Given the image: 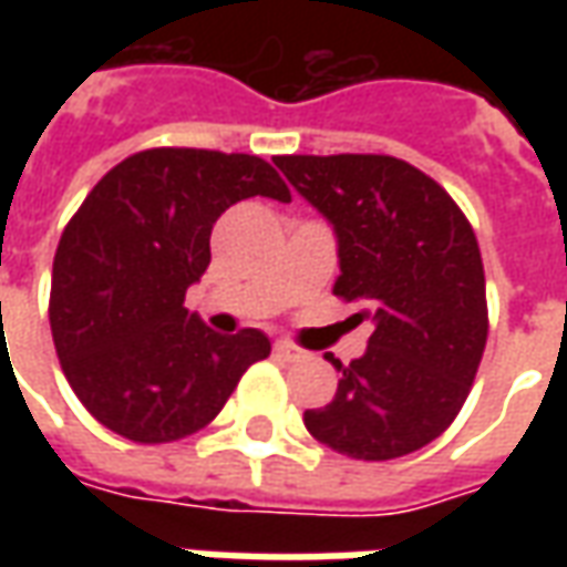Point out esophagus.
<instances>
[{
	"mask_svg": "<svg viewBox=\"0 0 567 567\" xmlns=\"http://www.w3.org/2000/svg\"><path fill=\"white\" fill-rule=\"evenodd\" d=\"M272 352L282 358V361H300V358H307V352H303L300 346L288 343V340H276V346H272Z\"/></svg>",
	"mask_w": 567,
	"mask_h": 567,
	"instance_id": "1",
	"label": "esophagus"
}]
</instances>
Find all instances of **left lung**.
<instances>
[{
  "mask_svg": "<svg viewBox=\"0 0 567 567\" xmlns=\"http://www.w3.org/2000/svg\"><path fill=\"white\" fill-rule=\"evenodd\" d=\"M276 166L333 224V295L361 303L355 319L377 324L352 364L324 355L343 377L303 425L364 462L422 450L458 416L486 349L474 227L431 175L389 154H285Z\"/></svg>",
  "mask_w": 567,
  "mask_h": 567,
  "instance_id": "1",
  "label": "left lung"
}]
</instances>
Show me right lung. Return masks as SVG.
<instances>
[{
    "mask_svg": "<svg viewBox=\"0 0 567 567\" xmlns=\"http://www.w3.org/2000/svg\"><path fill=\"white\" fill-rule=\"evenodd\" d=\"M248 197L288 203L291 190L255 154L148 148L109 169L66 224L51 333L72 392L109 431L133 443L187 437L270 355L255 328L221 337L185 309L212 260V227Z\"/></svg>",
    "mask_w": 567,
    "mask_h": 567,
    "instance_id": "1",
    "label": "right lung"
}]
</instances>
